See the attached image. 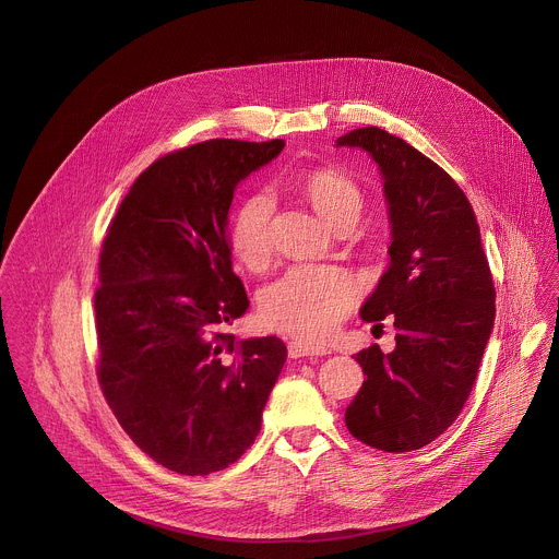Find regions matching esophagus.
Here are the masks:
<instances>
[{
    "label": "esophagus",
    "mask_w": 559,
    "mask_h": 559,
    "mask_svg": "<svg viewBox=\"0 0 559 559\" xmlns=\"http://www.w3.org/2000/svg\"><path fill=\"white\" fill-rule=\"evenodd\" d=\"M287 352H289V356H292V358H302V356H324V354H331V349H329V347L318 345V343H311V341H305V338H294V341H289Z\"/></svg>",
    "instance_id": "34e87169"
}]
</instances>
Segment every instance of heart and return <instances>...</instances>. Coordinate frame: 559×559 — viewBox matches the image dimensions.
Segmentation results:
<instances>
[{
  "instance_id": "obj_1",
  "label": "heart",
  "mask_w": 559,
  "mask_h": 559,
  "mask_svg": "<svg viewBox=\"0 0 559 559\" xmlns=\"http://www.w3.org/2000/svg\"><path fill=\"white\" fill-rule=\"evenodd\" d=\"M300 190L309 205L341 228L356 223L365 197L360 186L336 168H316L305 175ZM274 203L265 194L250 197L235 216L228 243L239 263L261 270L272 254ZM358 281L341 267L298 265L265 287L261 296L263 318L278 331L305 338H324L349 316L358 302Z\"/></svg>"
}]
</instances>
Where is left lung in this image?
<instances>
[{"instance_id":"1","label":"left lung","mask_w":559,"mask_h":559,"mask_svg":"<svg viewBox=\"0 0 559 559\" xmlns=\"http://www.w3.org/2000/svg\"><path fill=\"white\" fill-rule=\"evenodd\" d=\"M336 144L378 162L393 235L391 265L360 316L376 326L389 316L395 349L373 343L352 356L367 378L345 426L373 449H421L460 415L492 329L495 285L479 224L460 186L406 140L360 127Z\"/></svg>"}]
</instances>
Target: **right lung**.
Instances as JSON below:
<instances>
[{"mask_svg":"<svg viewBox=\"0 0 559 559\" xmlns=\"http://www.w3.org/2000/svg\"><path fill=\"white\" fill-rule=\"evenodd\" d=\"M283 140H205L155 159L120 201L102 243L97 380L120 428L181 475L226 468L254 443L283 369L278 336L235 341L248 309L230 267L237 183Z\"/></svg>","mask_w":559,"mask_h":559,"instance_id":"obj_1","label":"right lung"}]
</instances>
